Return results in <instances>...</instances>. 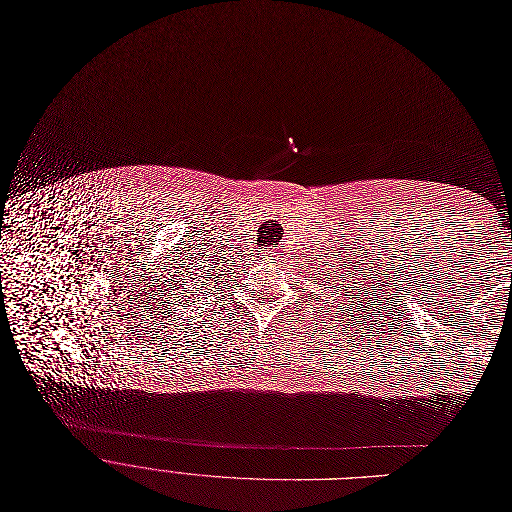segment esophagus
<instances>
[{
	"label": "esophagus",
	"instance_id": "1",
	"mask_svg": "<svg viewBox=\"0 0 512 512\" xmlns=\"http://www.w3.org/2000/svg\"><path fill=\"white\" fill-rule=\"evenodd\" d=\"M260 256H262L264 260H270V262L278 260V252H276V250H272V248H264V250L260 252Z\"/></svg>",
	"mask_w": 512,
	"mask_h": 512
}]
</instances>
